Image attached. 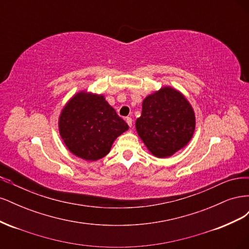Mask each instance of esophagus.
<instances>
[{"instance_id":"34e87169","label":"esophagus","mask_w":249,"mask_h":249,"mask_svg":"<svg viewBox=\"0 0 249 249\" xmlns=\"http://www.w3.org/2000/svg\"><path fill=\"white\" fill-rule=\"evenodd\" d=\"M125 122H126L127 124H129V126H132V125H133V119H132L131 117H126V118H125Z\"/></svg>"}]
</instances>
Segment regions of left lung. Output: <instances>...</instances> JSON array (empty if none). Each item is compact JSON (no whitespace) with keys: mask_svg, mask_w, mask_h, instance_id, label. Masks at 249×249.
I'll return each instance as SVG.
<instances>
[{"mask_svg":"<svg viewBox=\"0 0 249 249\" xmlns=\"http://www.w3.org/2000/svg\"><path fill=\"white\" fill-rule=\"evenodd\" d=\"M136 129L150 153L159 158L170 157L191 139L194 113L183 94L164 87L143 101Z\"/></svg>","mask_w":249,"mask_h":249,"instance_id":"1","label":"left lung"}]
</instances>
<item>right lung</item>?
I'll use <instances>...</instances> for the list:
<instances>
[{
  "label": "right lung",
  "instance_id": "1",
  "mask_svg": "<svg viewBox=\"0 0 249 249\" xmlns=\"http://www.w3.org/2000/svg\"><path fill=\"white\" fill-rule=\"evenodd\" d=\"M129 129L104 96L80 92L62 110L60 135L71 152L95 161L109 152L113 141Z\"/></svg>",
  "mask_w": 249,
  "mask_h": 249
}]
</instances>
